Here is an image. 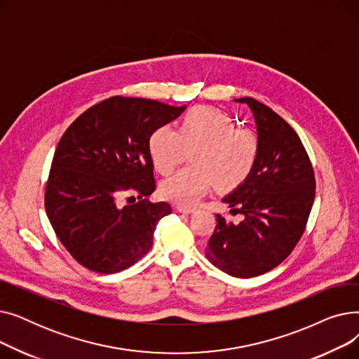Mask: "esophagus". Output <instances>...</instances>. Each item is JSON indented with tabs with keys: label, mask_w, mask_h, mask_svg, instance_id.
I'll list each match as a JSON object with an SVG mask.
<instances>
[{
	"label": "esophagus",
	"mask_w": 359,
	"mask_h": 359,
	"mask_svg": "<svg viewBox=\"0 0 359 359\" xmlns=\"http://www.w3.org/2000/svg\"><path fill=\"white\" fill-rule=\"evenodd\" d=\"M177 211L180 212H184V214H191V212H195L196 211V206H192V205H177Z\"/></svg>",
	"instance_id": "34e87169"
}]
</instances>
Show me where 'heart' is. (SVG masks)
I'll use <instances>...</instances> for the list:
<instances>
[{
	"mask_svg": "<svg viewBox=\"0 0 359 359\" xmlns=\"http://www.w3.org/2000/svg\"><path fill=\"white\" fill-rule=\"evenodd\" d=\"M148 149L161 175L172 173L191 151L194 163L160 186L165 199L191 203L212 186L231 191L246 180L257 163L260 138L253 129L237 128L227 113L199 106L186 113L176 130L167 125L157 128Z\"/></svg>",
	"mask_w": 359,
	"mask_h": 359,
	"instance_id": "b5f03b06",
	"label": "heart"
}]
</instances>
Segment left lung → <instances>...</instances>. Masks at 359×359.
<instances>
[{"label": "left lung", "mask_w": 359, "mask_h": 359, "mask_svg": "<svg viewBox=\"0 0 359 359\" xmlns=\"http://www.w3.org/2000/svg\"><path fill=\"white\" fill-rule=\"evenodd\" d=\"M236 102L253 111L260 153L250 176L222 199L231 212L244 215L243 221L233 224L217 214L205 256L225 273L253 278L276 268L297 246L314 202L316 179L307 151L288 122L255 99Z\"/></svg>", "instance_id": "1"}]
</instances>
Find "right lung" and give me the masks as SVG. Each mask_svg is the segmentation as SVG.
<instances>
[{
    "label": "right lung",
    "instance_id": "obj_1",
    "mask_svg": "<svg viewBox=\"0 0 359 359\" xmlns=\"http://www.w3.org/2000/svg\"><path fill=\"white\" fill-rule=\"evenodd\" d=\"M186 106L140 97H109L88 107L56 145L45 189V210L68 253L97 273H116L153 246L158 221L172 212L151 203L156 191L148 142ZM140 201L126 204L123 194Z\"/></svg>",
    "mask_w": 359,
    "mask_h": 359
}]
</instances>
